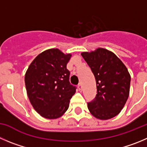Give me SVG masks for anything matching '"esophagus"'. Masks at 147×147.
Wrapping results in <instances>:
<instances>
[{
  "label": "esophagus",
  "mask_w": 147,
  "mask_h": 147,
  "mask_svg": "<svg viewBox=\"0 0 147 147\" xmlns=\"http://www.w3.org/2000/svg\"><path fill=\"white\" fill-rule=\"evenodd\" d=\"M78 90H80V91H82V90H83V86H82V84H78Z\"/></svg>",
  "instance_id": "obj_1"
}]
</instances>
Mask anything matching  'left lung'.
Wrapping results in <instances>:
<instances>
[{
  "label": "left lung",
  "instance_id": "8db88e82",
  "mask_svg": "<svg viewBox=\"0 0 147 147\" xmlns=\"http://www.w3.org/2000/svg\"><path fill=\"white\" fill-rule=\"evenodd\" d=\"M82 57L95 77L97 94L88 102L94 117L108 120L118 115L129 96L131 76L121 60L105 49L83 52Z\"/></svg>",
  "mask_w": 147,
  "mask_h": 147
}]
</instances>
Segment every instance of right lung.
Listing matches in <instances>:
<instances>
[{
	"label": "right lung",
	"instance_id": "add662e5",
	"mask_svg": "<svg viewBox=\"0 0 147 147\" xmlns=\"http://www.w3.org/2000/svg\"><path fill=\"white\" fill-rule=\"evenodd\" d=\"M71 54L57 49L40 53L25 74L26 89L30 103L42 117L57 119L68 109L76 86L69 82L67 64Z\"/></svg>",
	"mask_w": 147,
	"mask_h": 147
}]
</instances>
